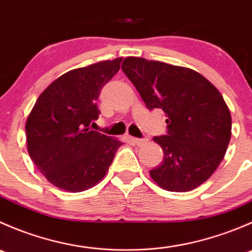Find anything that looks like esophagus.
<instances>
[{
	"label": "esophagus",
	"instance_id": "esophagus-1",
	"mask_svg": "<svg viewBox=\"0 0 252 252\" xmlns=\"http://www.w3.org/2000/svg\"><path fill=\"white\" fill-rule=\"evenodd\" d=\"M131 140H133V142L136 145V146H141V145L146 144V142H147V139H136V138H133V139H131Z\"/></svg>",
	"mask_w": 252,
	"mask_h": 252
}]
</instances>
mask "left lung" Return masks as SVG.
<instances>
[{
	"mask_svg": "<svg viewBox=\"0 0 252 252\" xmlns=\"http://www.w3.org/2000/svg\"><path fill=\"white\" fill-rule=\"evenodd\" d=\"M122 69L149 110L166 114L168 134L155 136L163 162L150 171L167 191L196 189L211 177L232 135V117L215 85L190 68L141 57H126Z\"/></svg>",
	"mask_w": 252,
	"mask_h": 252,
	"instance_id": "8db88e82",
	"label": "left lung"
}]
</instances>
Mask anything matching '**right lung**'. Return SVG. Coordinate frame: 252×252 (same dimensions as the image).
<instances>
[{
    "mask_svg": "<svg viewBox=\"0 0 252 252\" xmlns=\"http://www.w3.org/2000/svg\"><path fill=\"white\" fill-rule=\"evenodd\" d=\"M122 60L64 73L42 91L28 116L29 156L55 187L69 192L95 187L123 144L90 128L100 113L96 101L101 89L118 72Z\"/></svg>",
    "mask_w": 252,
    "mask_h": 252,
    "instance_id": "right-lung-1",
    "label": "right lung"
}]
</instances>
